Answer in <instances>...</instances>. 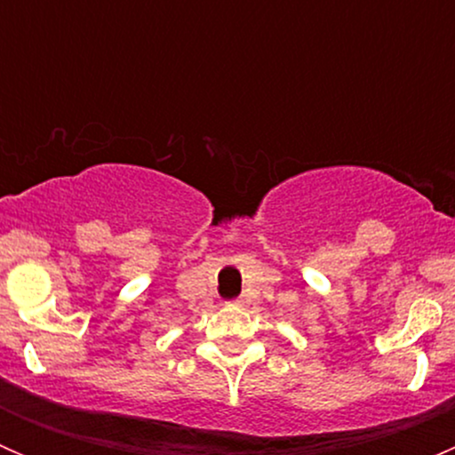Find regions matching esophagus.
Masks as SVG:
<instances>
[{
    "mask_svg": "<svg viewBox=\"0 0 455 455\" xmlns=\"http://www.w3.org/2000/svg\"><path fill=\"white\" fill-rule=\"evenodd\" d=\"M233 304H235V306H242V299H237V301H233Z\"/></svg>",
    "mask_w": 455,
    "mask_h": 455,
    "instance_id": "esophagus-1",
    "label": "esophagus"
}]
</instances>
